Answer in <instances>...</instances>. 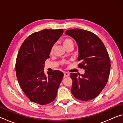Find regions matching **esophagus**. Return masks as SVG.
I'll use <instances>...</instances> for the list:
<instances>
[{
    "instance_id": "34e87169",
    "label": "esophagus",
    "mask_w": 123,
    "mask_h": 123,
    "mask_svg": "<svg viewBox=\"0 0 123 123\" xmlns=\"http://www.w3.org/2000/svg\"><path fill=\"white\" fill-rule=\"evenodd\" d=\"M64 76H69L70 75L69 73L68 72H64Z\"/></svg>"
}]
</instances>
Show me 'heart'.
Returning <instances> with one entry per match:
<instances>
[{"instance_id":"heart-1","label":"heart","mask_w":123,"mask_h":123,"mask_svg":"<svg viewBox=\"0 0 123 123\" xmlns=\"http://www.w3.org/2000/svg\"><path fill=\"white\" fill-rule=\"evenodd\" d=\"M62 43H63V45L64 48H66L68 46H69V45H74L73 42V41L71 39L69 38H67L64 39L63 40V42H62ZM53 48L51 49V50H50L51 53L53 52Z\"/></svg>"}]
</instances>
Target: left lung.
<instances>
[{
  "label": "left lung",
  "mask_w": 123,
  "mask_h": 123,
  "mask_svg": "<svg viewBox=\"0 0 123 123\" xmlns=\"http://www.w3.org/2000/svg\"><path fill=\"white\" fill-rule=\"evenodd\" d=\"M65 34L75 39L78 45L79 67L85 74L70 73L73 84L71 92L76 99L88 101L98 95L109 79L111 62L107 51L101 40L89 31L74 29Z\"/></svg>",
  "instance_id": "8db88e82"
}]
</instances>
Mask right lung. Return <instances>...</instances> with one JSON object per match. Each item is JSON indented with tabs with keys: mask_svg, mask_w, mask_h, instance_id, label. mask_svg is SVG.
I'll list each match as a JSON object with an SVG mask.
<instances>
[{
	"mask_svg": "<svg viewBox=\"0 0 123 123\" xmlns=\"http://www.w3.org/2000/svg\"><path fill=\"white\" fill-rule=\"evenodd\" d=\"M63 32V29H45L33 33L18 51L16 62L18 83L30 101L41 105L54 100L63 77L59 70L48 72V75L44 72L45 60Z\"/></svg>",
	"mask_w": 123,
	"mask_h": 123,
	"instance_id": "add662e5",
	"label": "right lung"
}]
</instances>
